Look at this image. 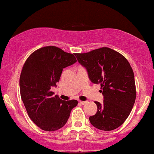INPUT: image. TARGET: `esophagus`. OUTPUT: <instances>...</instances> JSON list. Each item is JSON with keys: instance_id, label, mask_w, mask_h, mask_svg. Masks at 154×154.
Instances as JSON below:
<instances>
[{"instance_id": "1", "label": "esophagus", "mask_w": 154, "mask_h": 154, "mask_svg": "<svg viewBox=\"0 0 154 154\" xmlns=\"http://www.w3.org/2000/svg\"><path fill=\"white\" fill-rule=\"evenodd\" d=\"M79 103L81 104H86V101H79Z\"/></svg>"}]
</instances>
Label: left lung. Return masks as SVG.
<instances>
[{
	"label": "left lung",
	"mask_w": 154,
	"mask_h": 154,
	"mask_svg": "<svg viewBox=\"0 0 154 154\" xmlns=\"http://www.w3.org/2000/svg\"><path fill=\"white\" fill-rule=\"evenodd\" d=\"M94 84H99L104 101L95 102L97 112L89 117L94 127L109 131L120 127L131 113L136 99L135 77L128 60L109 48L75 53Z\"/></svg>",
	"instance_id": "8db88e82"
}]
</instances>
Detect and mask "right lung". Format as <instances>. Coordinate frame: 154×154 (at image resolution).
I'll return each mask as SVG.
<instances>
[{"instance_id": "1", "label": "right lung", "mask_w": 154, "mask_h": 154, "mask_svg": "<svg viewBox=\"0 0 154 154\" xmlns=\"http://www.w3.org/2000/svg\"><path fill=\"white\" fill-rule=\"evenodd\" d=\"M74 55L47 46L32 52L23 64L19 79L21 99L29 117L43 131L63 128L78 104L75 99L62 100L50 90L56 86L63 68L76 62Z\"/></svg>"}]
</instances>
